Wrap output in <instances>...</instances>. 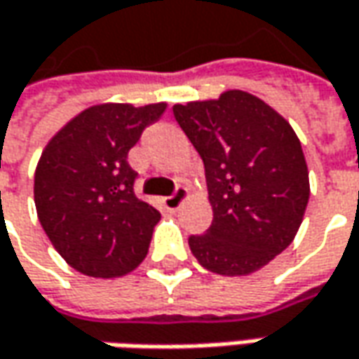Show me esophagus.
<instances>
[{
	"label": "esophagus",
	"mask_w": 359,
	"mask_h": 359,
	"mask_svg": "<svg viewBox=\"0 0 359 359\" xmlns=\"http://www.w3.org/2000/svg\"><path fill=\"white\" fill-rule=\"evenodd\" d=\"M187 198H189V191H187L186 187H177L172 196L163 198V208H165V210H170V212H175V210H177V208H180Z\"/></svg>",
	"instance_id": "obj_1"
}]
</instances>
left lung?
Segmentation results:
<instances>
[{
  "label": "left lung",
  "instance_id": "1",
  "mask_svg": "<svg viewBox=\"0 0 359 359\" xmlns=\"http://www.w3.org/2000/svg\"><path fill=\"white\" fill-rule=\"evenodd\" d=\"M205 168L214 219L189 238L201 266L250 276L294 241L310 200V172L290 121L254 93L173 105Z\"/></svg>",
  "mask_w": 359,
  "mask_h": 359
}]
</instances>
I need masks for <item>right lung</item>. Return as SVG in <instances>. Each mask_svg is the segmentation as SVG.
Masks as SVG:
<instances>
[{"mask_svg": "<svg viewBox=\"0 0 359 359\" xmlns=\"http://www.w3.org/2000/svg\"><path fill=\"white\" fill-rule=\"evenodd\" d=\"M168 104L91 105L41 151L34 177L37 217L57 254L83 276L119 278L147 255L159 212L133 191L128 154Z\"/></svg>", "mask_w": 359, "mask_h": 359, "instance_id": "add662e5", "label": "right lung"}]
</instances>
